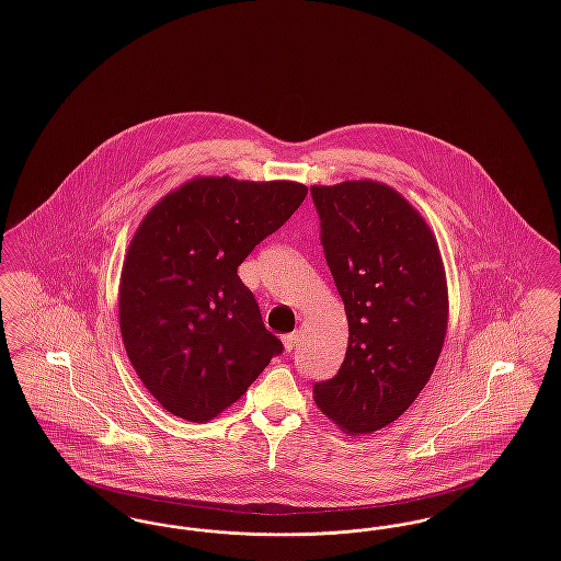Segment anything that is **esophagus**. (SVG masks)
<instances>
[{"label":"esophagus","mask_w":561,"mask_h":561,"mask_svg":"<svg viewBox=\"0 0 561 561\" xmlns=\"http://www.w3.org/2000/svg\"><path fill=\"white\" fill-rule=\"evenodd\" d=\"M296 341H298V334L296 332H293V334H284L282 336V343H284V348L290 353L293 351L294 345H296Z\"/></svg>","instance_id":"34e87169"}]
</instances>
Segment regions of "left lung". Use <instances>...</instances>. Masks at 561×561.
I'll use <instances>...</instances> for the list:
<instances>
[{
  "label": "left lung",
  "instance_id": "obj_1",
  "mask_svg": "<svg viewBox=\"0 0 561 561\" xmlns=\"http://www.w3.org/2000/svg\"><path fill=\"white\" fill-rule=\"evenodd\" d=\"M323 256L345 302L341 370L313 385L321 412L351 435L387 427L427 385L448 325L437 241L398 191L374 181L311 187Z\"/></svg>",
  "mask_w": 561,
  "mask_h": 561
}]
</instances>
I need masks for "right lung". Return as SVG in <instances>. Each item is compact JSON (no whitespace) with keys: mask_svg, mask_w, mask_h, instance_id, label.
I'll list each match as a JSON object with an SVG mask.
<instances>
[{"mask_svg":"<svg viewBox=\"0 0 561 561\" xmlns=\"http://www.w3.org/2000/svg\"><path fill=\"white\" fill-rule=\"evenodd\" d=\"M305 195L290 181L195 179L140 222L122 268L119 328L134 370L170 414L210 421L284 351L238 267Z\"/></svg>","mask_w":561,"mask_h":561,"instance_id":"right-lung-1","label":"right lung"}]
</instances>
